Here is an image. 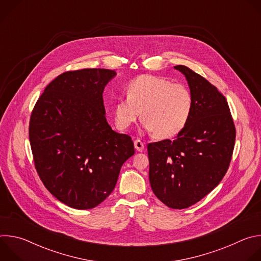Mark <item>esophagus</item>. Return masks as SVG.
Instances as JSON below:
<instances>
[{
    "label": "esophagus",
    "instance_id": "obj_1",
    "mask_svg": "<svg viewBox=\"0 0 261 261\" xmlns=\"http://www.w3.org/2000/svg\"><path fill=\"white\" fill-rule=\"evenodd\" d=\"M134 146H135V148H136V151H137V152H142V151H143V148H144V144H143V142H142L141 140H139V139H137V140H135V141H134Z\"/></svg>",
    "mask_w": 261,
    "mask_h": 261
}]
</instances>
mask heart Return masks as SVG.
I'll return each mask as SVG.
<instances>
[{"label":"heart","instance_id":"heart-1","mask_svg":"<svg viewBox=\"0 0 261 261\" xmlns=\"http://www.w3.org/2000/svg\"><path fill=\"white\" fill-rule=\"evenodd\" d=\"M192 110V97L182 85L151 74H143L127 87V97L114 106V119L120 130L128 129L141 116L148 132L158 138L177 135L187 125Z\"/></svg>","mask_w":261,"mask_h":261}]
</instances>
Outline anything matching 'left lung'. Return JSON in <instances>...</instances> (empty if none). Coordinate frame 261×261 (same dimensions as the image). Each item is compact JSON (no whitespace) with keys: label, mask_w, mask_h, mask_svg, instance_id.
<instances>
[{"label":"left lung","mask_w":261,"mask_h":261,"mask_svg":"<svg viewBox=\"0 0 261 261\" xmlns=\"http://www.w3.org/2000/svg\"><path fill=\"white\" fill-rule=\"evenodd\" d=\"M192 97L189 121L174 140L147 144L150 184L171 208H187L224 177L233 152L236 128L225 97L188 67L177 65Z\"/></svg>","instance_id":"obj_1"}]
</instances>
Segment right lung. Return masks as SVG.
Wrapping results in <instances>:
<instances>
[{
    "label": "right lung",
    "mask_w": 261,
    "mask_h": 261,
    "mask_svg": "<svg viewBox=\"0 0 261 261\" xmlns=\"http://www.w3.org/2000/svg\"><path fill=\"white\" fill-rule=\"evenodd\" d=\"M116 75L108 69L65 72L32 113L29 137L37 172L70 207L89 210L104 201L134 155L131 137L114 131L105 118L103 92Z\"/></svg>",
    "instance_id": "obj_1"
}]
</instances>
